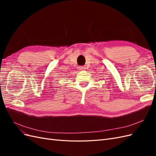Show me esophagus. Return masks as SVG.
<instances>
[{"mask_svg":"<svg viewBox=\"0 0 156 156\" xmlns=\"http://www.w3.org/2000/svg\"><path fill=\"white\" fill-rule=\"evenodd\" d=\"M78 69H79V70H84V69H85V67L82 66H80L78 67Z\"/></svg>","mask_w":156,"mask_h":156,"instance_id":"34e87169","label":"esophagus"}]
</instances>
